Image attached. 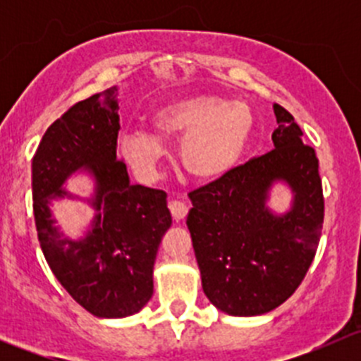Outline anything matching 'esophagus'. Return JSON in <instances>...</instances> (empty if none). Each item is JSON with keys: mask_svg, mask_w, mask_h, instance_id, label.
Listing matches in <instances>:
<instances>
[{"mask_svg": "<svg viewBox=\"0 0 361 361\" xmlns=\"http://www.w3.org/2000/svg\"><path fill=\"white\" fill-rule=\"evenodd\" d=\"M169 209H171V214H173V218L176 221L183 220L188 213V206L183 201H171Z\"/></svg>", "mask_w": 361, "mask_h": 361, "instance_id": "obj_1", "label": "esophagus"}]
</instances>
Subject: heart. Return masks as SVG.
Masks as SVG:
<instances>
[{
    "label": "heart",
    "mask_w": 361,
    "mask_h": 361,
    "mask_svg": "<svg viewBox=\"0 0 361 361\" xmlns=\"http://www.w3.org/2000/svg\"><path fill=\"white\" fill-rule=\"evenodd\" d=\"M161 137L180 141V160L190 176L218 180L231 173L248 148L255 118L241 101L194 96L171 101L152 115ZM127 162L143 174L154 173L162 157V141L147 129H133L120 140Z\"/></svg>",
    "instance_id": "1"
}]
</instances>
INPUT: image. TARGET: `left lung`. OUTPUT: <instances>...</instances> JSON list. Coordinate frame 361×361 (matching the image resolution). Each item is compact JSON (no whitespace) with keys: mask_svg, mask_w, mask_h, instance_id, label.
<instances>
[{"mask_svg":"<svg viewBox=\"0 0 361 361\" xmlns=\"http://www.w3.org/2000/svg\"><path fill=\"white\" fill-rule=\"evenodd\" d=\"M274 150L190 192L187 227L211 304L231 316L272 311L304 279L323 228V188L314 150L293 116L274 104ZM293 192L285 214L268 207L274 184Z\"/></svg>","mask_w":361,"mask_h":361,"instance_id":"8db88e82","label":"left lung"}]
</instances>
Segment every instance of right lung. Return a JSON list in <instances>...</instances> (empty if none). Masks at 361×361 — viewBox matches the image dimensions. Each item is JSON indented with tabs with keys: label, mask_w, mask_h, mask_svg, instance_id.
Returning <instances> with one entry per match:
<instances>
[{
	"label": "right lung",
	"mask_w": 361,
	"mask_h": 361,
	"mask_svg": "<svg viewBox=\"0 0 361 361\" xmlns=\"http://www.w3.org/2000/svg\"><path fill=\"white\" fill-rule=\"evenodd\" d=\"M118 89L76 103L43 134L32 159V209L45 260L64 290L97 318L140 312L154 295V264L173 224L166 192L133 185L116 157ZM75 172L93 178V194L63 188ZM83 200L94 218L82 238H68L51 213L54 200Z\"/></svg>",
	"instance_id": "1"
}]
</instances>
